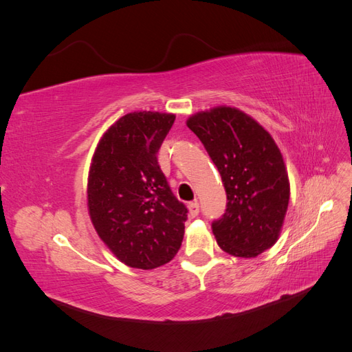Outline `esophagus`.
Segmentation results:
<instances>
[{
  "instance_id": "esophagus-1",
  "label": "esophagus",
  "mask_w": 352,
  "mask_h": 352,
  "mask_svg": "<svg viewBox=\"0 0 352 352\" xmlns=\"http://www.w3.org/2000/svg\"><path fill=\"white\" fill-rule=\"evenodd\" d=\"M188 210H189V216L190 217H197L198 212H199V204H198L197 201L195 202H189Z\"/></svg>"
}]
</instances>
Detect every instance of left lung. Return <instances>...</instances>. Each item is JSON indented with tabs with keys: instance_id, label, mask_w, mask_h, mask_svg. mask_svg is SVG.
I'll list each match as a JSON object with an SVG mask.
<instances>
[{
	"instance_id": "8db88e82",
	"label": "left lung",
	"mask_w": 352,
	"mask_h": 352,
	"mask_svg": "<svg viewBox=\"0 0 352 352\" xmlns=\"http://www.w3.org/2000/svg\"><path fill=\"white\" fill-rule=\"evenodd\" d=\"M186 126L204 144L226 189V212L211 225L219 247L233 257H257L278 241L289 204L280 150L258 122L235 107L199 111Z\"/></svg>"
}]
</instances>
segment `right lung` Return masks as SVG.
<instances>
[{
	"label": "right lung",
	"mask_w": 352,
	"mask_h": 352,
	"mask_svg": "<svg viewBox=\"0 0 352 352\" xmlns=\"http://www.w3.org/2000/svg\"><path fill=\"white\" fill-rule=\"evenodd\" d=\"M176 116L133 111L111 124L95 148L88 211L101 241L122 263L151 270L182 245L188 208L177 201L157 153Z\"/></svg>",
	"instance_id": "right-lung-1"
}]
</instances>
